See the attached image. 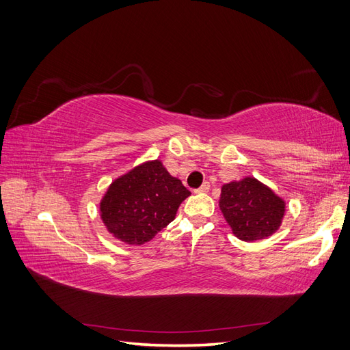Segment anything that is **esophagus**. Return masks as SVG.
<instances>
[{"label": "esophagus", "instance_id": "34e87169", "mask_svg": "<svg viewBox=\"0 0 350 350\" xmlns=\"http://www.w3.org/2000/svg\"><path fill=\"white\" fill-rule=\"evenodd\" d=\"M208 189H210V184H208V183H204L200 188L196 189V193H197V194H206V193H208Z\"/></svg>", "mask_w": 350, "mask_h": 350}]
</instances>
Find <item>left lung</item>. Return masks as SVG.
Wrapping results in <instances>:
<instances>
[{"label": "left lung", "mask_w": 350, "mask_h": 350, "mask_svg": "<svg viewBox=\"0 0 350 350\" xmlns=\"http://www.w3.org/2000/svg\"><path fill=\"white\" fill-rule=\"evenodd\" d=\"M219 207L232 234L245 242L271 237L286 213L284 200L254 176L221 185Z\"/></svg>", "instance_id": "1"}]
</instances>
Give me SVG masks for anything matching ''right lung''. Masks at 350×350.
<instances>
[{"label":"right lung","instance_id":"right-lung-1","mask_svg":"<svg viewBox=\"0 0 350 350\" xmlns=\"http://www.w3.org/2000/svg\"><path fill=\"white\" fill-rule=\"evenodd\" d=\"M191 193L162 161H146L115 178L99 203L103 226L129 245H143L175 219Z\"/></svg>","mask_w":350,"mask_h":350}]
</instances>
